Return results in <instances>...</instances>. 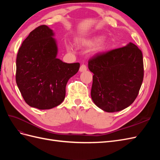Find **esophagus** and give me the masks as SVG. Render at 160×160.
<instances>
[{
    "label": "esophagus",
    "mask_w": 160,
    "mask_h": 160,
    "mask_svg": "<svg viewBox=\"0 0 160 160\" xmlns=\"http://www.w3.org/2000/svg\"><path fill=\"white\" fill-rule=\"evenodd\" d=\"M87 69H88V67H87V66L84 64L81 65V67H80V69H79V71L81 72H83V71H85L87 70Z\"/></svg>",
    "instance_id": "1"
}]
</instances>
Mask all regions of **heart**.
Listing matches in <instances>:
<instances>
[{
    "instance_id": "heart-1",
    "label": "heart",
    "mask_w": 160,
    "mask_h": 160,
    "mask_svg": "<svg viewBox=\"0 0 160 160\" xmlns=\"http://www.w3.org/2000/svg\"><path fill=\"white\" fill-rule=\"evenodd\" d=\"M100 38H101L100 37H95V38H92V39H90V40L84 41L83 42V44H85V45H95V43H97L98 41H100ZM104 45L105 44L101 45L99 47V49H102L104 47ZM67 49H69V51L72 49L71 46L70 45H69V44L67 45Z\"/></svg>"
}]
</instances>
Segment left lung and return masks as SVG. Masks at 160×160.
<instances>
[{
    "label": "left lung",
    "mask_w": 160,
    "mask_h": 160,
    "mask_svg": "<svg viewBox=\"0 0 160 160\" xmlns=\"http://www.w3.org/2000/svg\"><path fill=\"white\" fill-rule=\"evenodd\" d=\"M93 76L91 95L106 112L123 110L132 104L143 80L142 52L132 42L96 53L88 61Z\"/></svg>",
    "instance_id": "8db88e82"
}]
</instances>
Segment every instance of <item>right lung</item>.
<instances>
[{
  "instance_id": "obj_1",
  "label": "right lung",
  "mask_w": 160,
  "mask_h": 160,
  "mask_svg": "<svg viewBox=\"0 0 160 160\" xmlns=\"http://www.w3.org/2000/svg\"><path fill=\"white\" fill-rule=\"evenodd\" d=\"M53 35L47 25L37 27L17 53V86L25 102L38 109H52L63 101L67 82L80 67L79 62L66 63L57 59Z\"/></svg>"
}]
</instances>
